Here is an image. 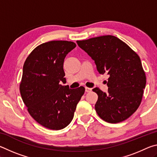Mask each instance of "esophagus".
Segmentation results:
<instances>
[{
	"label": "esophagus",
	"mask_w": 157,
	"mask_h": 157,
	"mask_svg": "<svg viewBox=\"0 0 157 157\" xmlns=\"http://www.w3.org/2000/svg\"><path fill=\"white\" fill-rule=\"evenodd\" d=\"M91 90L92 89L91 88H89V87H86V88H85V91H86V92H87V93L91 92Z\"/></svg>",
	"instance_id": "1"
}]
</instances>
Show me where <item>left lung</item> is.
I'll use <instances>...</instances> for the list:
<instances>
[{"mask_svg": "<svg viewBox=\"0 0 157 157\" xmlns=\"http://www.w3.org/2000/svg\"><path fill=\"white\" fill-rule=\"evenodd\" d=\"M94 60L100 74L109 75L106 94L96 87L95 105L98 115L109 123H118L131 116L140 105L146 77L139 55L124 41L112 35L77 41Z\"/></svg>", "mask_w": 157, "mask_h": 157, "instance_id": "8db88e82", "label": "left lung"}]
</instances>
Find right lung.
Segmentation results:
<instances>
[{
    "label": "right lung",
    "instance_id": "obj_1",
    "mask_svg": "<svg viewBox=\"0 0 157 157\" xmlns=\"http://www.w3.org/2000/svg\"><path fill=\"white\" fill-rule=\"evenodd\" d=\"M76 44L51 41L36 47L25 59L20 93L30 115L41 125L52 130L64 128L73 120L85 89L62 86L63 62Z\"/></svg>",
    "mask_w": 157,
    "mask_h": 157
}]
</instances>
